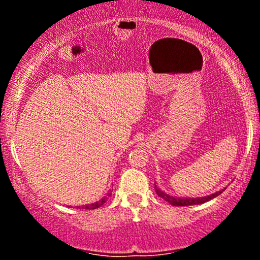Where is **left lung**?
I'll use <instances>...</instances> for the list:
<instances>
[{
    "label": "left lung",
    "instance_id": "8db88e82",
    "mask_svg": "<svg viewBox=\"0 0 260 260\" xmlns=\"http://www.w3.org/2000/svg\"><path fill=\"white\" fill-rule=\"evenodd\" d=\"M226 189V187L223 188V189H220L217 190V192L213 193V194H209V196H205V197H197V198H182V197H176V196H171V194H168V193H165L164 190H161L159 187H157L156 182H155V192H156V194L160 197V198L165 199L166 202L170 203L171 205H175V207H187V205H197V204H203V203H207L209 201H211L213 198H215V197L220 196L223 190Z\"/></svg>",
    "mask_w": 260,
    "mask_h": 260
}]
</instances>
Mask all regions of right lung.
Masks as SVG:
<instances>
[{
	"label": "right lung",
	"instance_id": "obj_1",
	"mask_svg": "<svg viewBox=\"0 0 260 260\" xmlns=\"http://www.w3.org/2000/svg\"><path fill=\"white\" fill-rule=\"evenodd\" d=\"M111 192H112V190L110 189L109 192L106 193V196H104L103 198L100 199V201L91 203V204H85V205H82V207H78V208H79V209H96V208H100L101 205H103L104 203H105V202L107 201V198H109V197H111Z\"/></svg>",
	"mask_w": 260,
	"mask_h": 260
}]
</instances>
